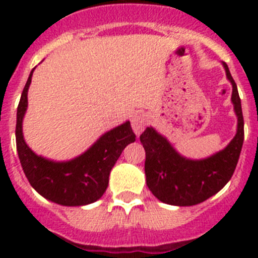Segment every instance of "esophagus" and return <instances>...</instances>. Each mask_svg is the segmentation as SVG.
<instances>
[{
    "label": "esophagus",
    "instance_id": "esophagus-1",
    "mask_svg": "<svg viewBox=\"0 0 258 258\" xmlns=\"http://www.w3.org/2000/svg\"><path fill=\"white\" fill-rule=\"evenodd\" d=\"M147 116L145 113H136V115L132 117V127H133L134 133L137 136H140L143 131H145L146 125H147Z\"/></svg>",
    "mask_w": 258,
    "mask_h": 258
}]
</instances>
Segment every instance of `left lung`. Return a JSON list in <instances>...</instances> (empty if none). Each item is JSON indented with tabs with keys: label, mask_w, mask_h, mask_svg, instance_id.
I'll return each mask as SVG.
<instances>
[{
	"label": "left lung",
	"mask_w": 258,
	"mask_h": 258,
	"mask_svg": "<svg viewBox=\"0 0 258 258\" xmlns=\"http://www.w3.org/2000/svg\"><path fill=\"white\" fill-rule=\"evenodd\" d=\"M227 80L232 85L231 102L238 117V129L231 142L212 156L192 160L182 156L152 126L146 127L140 140L146 151L145 173L150 191L170 206L190 207L213 197L230 181L244 141V120L236 84L225 61Z\"/></svg>",
	"instance_id": "1"
}]
</instances>
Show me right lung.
Listing matches in <instances>:
<instances>
[{
	"label": "right lung",
	"mask_w": 258,
	"mask_h": 258,
	"mask_svg": "<svg viewBox=\"0 0 258 258\" xmlns=\"http://www.w3.org/2000/svg\"><path fill=\"white\" fill-rule=\"evenodd\" d=\"M31 71L23 89L17 112V150L31 186L45 199L66 207L92 204L101 199L108 186L109 172L129 143L136 141L131 122L113 127L84 154L68 161H54L32 151L23 137V118L28 107Z\"/></svg>",
	"instance_id": "add662e5"
}]
</instances>
